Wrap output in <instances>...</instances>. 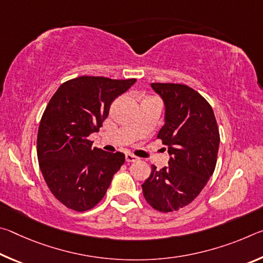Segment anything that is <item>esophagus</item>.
<instances>
[{"label":"esophagus","mask_w":263,"mask_h":263,"mask_svg":"<svg viewBox=\"0 0 263 263\" xmlns=\"http://www.w3.org/2000/svg\"><path fill=\"white\" fill-rule=\"evenodd\" d=\"M125 160H126L127 162H135V161H137L138 158L136 157V155H133V154H130V153H128V154H126V155H125Z\"/></svg>","instance_id":"34e87169"}]
</instances>
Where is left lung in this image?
<instances>
[{"label": "left lung", "mask_w": 263, "mask_h": 263, "mask_svg": "<svg viewBox=\"0 0 263 263\" xmlns=\"http://www.w3.org/2000/svg\"><path fill=\"white\" fill-rule=\"evenodd\" d=\"M164 102V125L158 138L168 146V166L152 172L142 186L151 206L172 212L197 197L213 174L219 148V130L211 105L185 84L152 83Z\"/></svg>", "instance_id": "1"}]
</instances>
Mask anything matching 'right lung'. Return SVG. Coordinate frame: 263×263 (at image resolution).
<instances>
[{
  "instance_id": "obj_1",
  "label": "right lung",
  "mask_w": 263,
  "mask_h": 263,
  "mask_svg": "<svg viewBox=\"0 0 263 263\" xmlns=\"http://www.w3.org/2000/svg\"><path fill=\"white\" fill-rule=\"evenodd\" d=\"M135 82L83 75L62 83L48 102L38 128L39 168L53 196L68 209L83 212L97 205L125 161L121 152L92 148L88 137Z\"/></svg>"
}]
</instances>
